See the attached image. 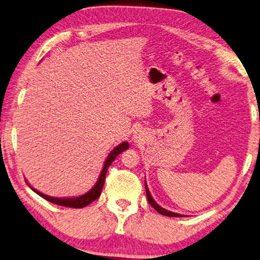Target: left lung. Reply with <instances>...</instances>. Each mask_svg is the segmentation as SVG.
I'll return each instance as SVG.
<instances>
[{"label":"left lung","instance_id":"obj_1","mask_svg":"<svg viewBox=\"0 0 260 260\" xmlns=\"http://www.w3.org/2000/svg\"><path fill=\"white\" fill-rule=\"evenodd\" d=\"M145 189H146V197H147V201H149L150 205L152 206L153 208H154L155 210H157L159 214H161V215H165V216H170V217H181V215H180V214H177V213H172V211H169V210L164 209V208H161L160 206L157 205V203H155L154 200L152 199V197H151V194H150V191H149V188H147L146 183H145Z\"/></svg>","mask_w":260,"mask_h":260}]
</instances>
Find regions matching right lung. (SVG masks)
<instances>
[{
	"mask_svg": "<svg viewBox=\"0 0 260 260\" xmlns=\"http://www.w3.org/2000/svg\"><path fill=\"white\" fill-rule=\"evenodd\" d=\"M127 147H129V144L126 142L124 143H121L118 146L115 147V149L111 151L108 155L107 160L105 162V166H103L101 174H100L99 177V180L96 182V185H95L93 188H91L88 193L81 195V197H78V198H67V199H58V198H52L49 197V195H45L41 193V191L36 190L35 188L31 187V189L34 191H36L39 197L44 198L47 201H50L52 203H54V205H58V206H63V207H69V208H83V207L88 206L89 203H91L95 200L99 199L100 195H101V190H102V187L105 185V180H106V175H107V171H108V167L110 166V164L113 162L115 159H116L117 155L119 153H122L123 151L127 150Z\"/></svg>",
	"mask_w": 260,
	"mask_h": 260,
	"instance_id": "obj_1",
	"label": "right lung"
}]
</instances>
